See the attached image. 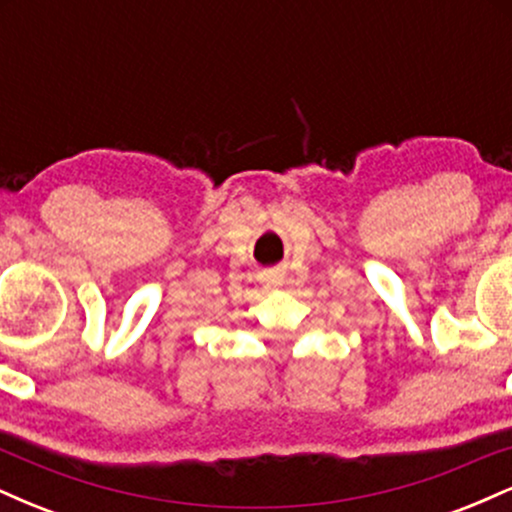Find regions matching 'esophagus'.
I'll list each match as a JSON object with an SVG mask.
<instances>
[{
  "label": "esophagus",
  "instance_id": "obj_1",
  "mask_svg": "<svg viewBox=\"0 0 512 512\" xmlns=\"http://www.w3.org/2000/svg\"><path fill=\"white\" fill-rule=\"evenodd\" d=\"M262 281L267 286H272V289H276V286H281L284 276H281V272H276V269H269V272L262 274Z\"/></svg>",
  "mask_w": 512,
  "mask_h": 512
}]
</instances>
